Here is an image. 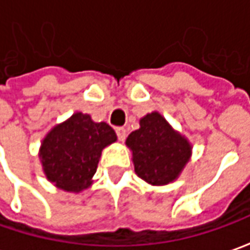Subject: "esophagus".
I'll list each match as a JSON object with an SVG mask.
<instances>
[{
	"label": "esophagus",
	"mask_w": 250,
	"mask_h": 250,
	"mask_svg": "<svg viewBox=\"0 0 250 250\" xmlns=\"http://www.w3.org/2000/svg\"><path fill=\"white\" fill-rule=\"evenodd\" d=\"M116 134H117L119 141H125V135H127V133H125V128H123V127H117Z\"/></svg>",
	"instance_id": "esophagus-1"
}]
</instances>
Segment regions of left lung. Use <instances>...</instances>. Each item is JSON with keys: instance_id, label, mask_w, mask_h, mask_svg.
I'll return each instance as SVG.
<instances>
[{"instance_id": "obj_1", "label": "left lung", "mask_w": 250, "mask_h": 250, "mask_svg": "<svg viewBox=\"0 0 250 250\" xmlns=\"http://www.w3.org/2000/svg\"><path fill=\"white\" fill-rule=\"evenodd\" d=\"M125 145L133 155L135 174L156 187L176 181L192 155L188 138L159 112L141 117L140 128L127 137Z\"/></svg>"}]
</instances>
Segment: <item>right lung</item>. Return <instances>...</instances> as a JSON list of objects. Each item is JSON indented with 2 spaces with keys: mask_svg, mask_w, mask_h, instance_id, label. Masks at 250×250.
<instances>
[{
  "mask_svg": "<svg viewBox=\"0 0 250 250\" xmlns=\"http://www.w3.org/2000/svg\"><path fill=\"white\" fill-rule=\"evenodd\" d=\"M116 141L115 130L105 122L95 123L90 115L76 112L42 138V171L56 188L79 194L92 184L102 149Z\"/></svg>",
  "mask_w": 250,
  "mask_h": 250,
  "instance_id": "obj_1",
  "label": "right lung"
}]
</instances>
